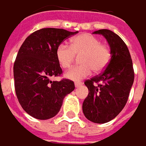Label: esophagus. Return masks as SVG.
Segmentation results:
<instances>
[{
    "mask_svg": "<svg viewBox=\"0 0 146 146\" xmlns=\"http://www.w3.org/2000/svg\"><path fill=\"white\" fill-rule=\"evenodd\" d=\"M82 84V82H75V86H76V88H78V87H80V86H81Z\"/></svg>",
    "mask_w": 146,
    "mask_h": 146,
    "instance_id": "1",
    "label": "esophagus"
}]
</instances>
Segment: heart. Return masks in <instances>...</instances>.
I'll return each mask as SVG.
<instances>
[{"label": "heart", "mask_w": 146, "mask_h": 146, "mask_svg": "<svg viewBox=\"0 0 146 146\" xmlns=\"http://www.w3.org/2000/svg\"><path fill=\"white\" fill-rule=\"evenodd\" d=\"M56 58L64 69L70 68L76 58L80 55L81 64L66 72L65 76L70 80L79 81L89 76L94 70L95 72L104 70L109 64L111 51L107 45L101 43L100 38L90 34H81L70 41V46L60 43L56 48Z\"/></svg>", "instance_id": "b5f03b06"}]
</instances>
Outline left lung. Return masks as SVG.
Returning <instances> with one entry per match:
<instances>
[{"label":"left lung","instance_id":"obj_1","mask_svg":"<svg viewBox=\"0 0 146 146\" xmlns=\"http://www.w3.org/2000/svg\"><path fill=\"white\" fill-rule=\"evenodd\" d=\"M94 34L106 37L111 58L100 75L84 82L88 95L82 104V110L89 121L106 123L114 119L126 106L134 71L130 52L121 37L110 30H99Z\"/></svg>","mask_w":146,"mask_h":146}]
</instances>
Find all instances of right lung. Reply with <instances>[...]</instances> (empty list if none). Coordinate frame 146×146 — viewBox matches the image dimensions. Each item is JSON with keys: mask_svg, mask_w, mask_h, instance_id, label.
I'll return each mask as SVG.
<instances>
[{"mask_svg": "<svg viewBox=\"0 0 146 146\" xmlns=\"http://www.w3.org/2000/svg\"><path fill=\"white\" fill-rule=\"evenodd\" d=\"M76 33L44 28L30 35L20 46L13 65L14 87L20 106L30 115L40 120L55 116L64 98L75 89L69 79L50 78L63 73L56 58L57 46Z\"/></svg>", "mask_w": 146, "mask_h": 146, "instance_id": "right-lung-1", "label": "right lung"}]
</instances>
